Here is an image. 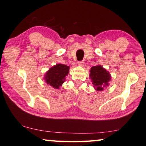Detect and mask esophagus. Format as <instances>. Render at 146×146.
Instances as JSON below:
<instances>
[{"mask_svg": "<svg viewBox=\"0 0 146 146\" xmlns=\"http://www.w3.org/2000/svg\"><path fill=\"white\" fill-rule=\"evenodd\" d=\"M78 66H80L82 67L84 64V61H80L78 62Z\"/></svg>", "mask_w": 146, "mask_h": 146, "instance_id": "34e87169", "label": "esophagus"}]
</instances>
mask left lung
<instances>
[{"mask_svg": "<svg viewBox=\"0 0 146 146\" xmlns=\"http://www.w3.org/2000/svg\"><path fill=\"white\" fill-rule=\"evenodd\" d=\"M90 79L92 82L94 88L96 91H102L109 86L111 75L108 71L102 66L96 65L90 70Z\"/></svg>", "mask_w": 146, "mask_h": 146, "instance_id": "8db88e82", "label": "left lung"}]
</instances>
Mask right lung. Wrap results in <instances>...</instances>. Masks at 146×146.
Segmentation results:
<instances>
[{"mask_svg": "<svg viewBox=\"0 0 146 146\" xmlns=\"http://www.w3.org/2000/svg\"><path fill=\"white\" fill-rule=\"evenodd\" d=\"M68 66L57 64L51 67L46 72L44 79L47 84L56 89H59L60 86L66 81V76L69 72Z\"/></svg>", "mask_w": 146, "mask_h": 146, "instance_id": "add662e5", "label": "right lung"}]
</instances>
